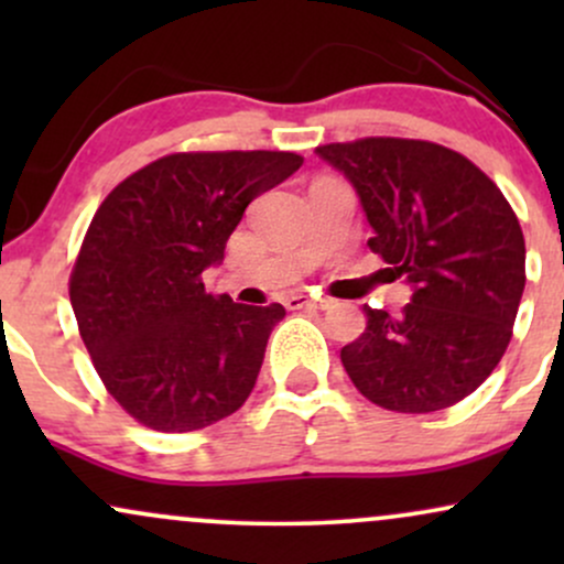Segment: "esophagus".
<instances>
[{"label": "esophagus", "mask_w": 564, "mask_h": 564, "mask_svg": "<svg viewBox=\"0 0 564 564\" xmlns=\"http://www.w3.org/2000/svg\"><path fill=\"white\" fill-rule=\"evenodd\" d=\"M289 310H328L332 302L323 300V296H307V294H294L286 300Z\"/></svg>", "instance_id": "obj_1"}]
</instances>
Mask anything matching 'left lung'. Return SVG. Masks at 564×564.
I'll list each match as a JSON object with an SVG mask.
<instances>
[{"label": "left lung", "instance_id": "8db88e82", "mask_svg": "<svg viewBox=\"0 0 564 564\" xmlns=\"http://www.w3.org/2000/svg\"><path fill=\"white\" fill-rule=\"evenodd\" d=\"M358 193L379 254L411 286L403 313L364 304L341 366L371 403L430 413L471 394L507 352L525 289V238L488 174L426 140L315 148Z\"/></svg>", "mask_w": 564, "mask_h": 564}]
</instances>
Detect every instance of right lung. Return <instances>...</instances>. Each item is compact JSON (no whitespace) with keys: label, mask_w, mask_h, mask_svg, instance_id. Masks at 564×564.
I'll list each match as a JSON object with an SVG mask.
<instances>
[{"label":"right lung","mask_w":564,"mask_h":564,"mask_svg":"<svg viewBox=\"0 0 564 564\" xmlns=\"http://www.w3.org/2000/svg\"><path fill=\"white\" fill-rule=\"evenodd\" d=\"M302 166L283 151L172 153L102 200L70 273V307L102 384L132 419L193 432L257 384L281 304L206 294L246 206Z\"/></svg>","instance_id":"add662e5"}]
</instances>
